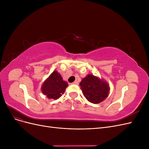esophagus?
I'll return each instance as SVG.
<instances>
[{"mask_svg":"<svg viewBox=\"0 0 149 149\" xmlns=\"http://www.w3.org/2000/svg\"><path fill=\"white\" fill-rule=\"evenodd\" d=\"M72 84H76V85H78V82L77 81H74L72 83Z\"/></svg>","mask_w":149,"mask_h":149,"instance_id":"34e87169","label":"esophagus"}]
</instances>
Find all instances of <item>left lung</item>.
Instances as JSON below:
<instances>
[{
    "mask_svg": "<svg viewBox=\"0 0 149 149\" xmlns=\"http://www.w3.org/2000/svg\"><path fill=\"white\" fill-rule=\"evenodd\" d=\"M84 96L93 104H99L108 96L109 84L93 74H88L79 83Z\"/></svg>",
    "mask_w": 149,
    "mask_h": 149,
    "instance_id": "8db88e82",
    "label": "left lung"
}]
</instances>
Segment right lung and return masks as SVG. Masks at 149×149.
I'll return each mask as SVG.
<instances>
[{"mask_svg": "<svg viewBox=\"0 0 149 149\" xmlns=\"http://www.w3.org/2000/svg\"><path fill=\"white\" fill-rule=\"evenodd\" d=\"M68 86L58 71H54L49 77L45 81L42 86V91L48 99L56 100L61 96Z\"/></svg>", "mask_w": 149, "mask_h": 149, "instance_id": "add662e5", "label": "right lung"}]
</instances>
